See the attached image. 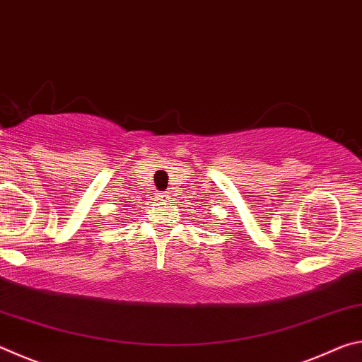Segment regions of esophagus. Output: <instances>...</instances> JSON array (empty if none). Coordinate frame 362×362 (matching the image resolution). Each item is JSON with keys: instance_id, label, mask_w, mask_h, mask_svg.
<instances>
[{"instance_id": "1", "label": "esophagus", "mask_w": 362, "mask_h": 362, "mask_svg": "<svg viewBox=\"0 0 362 362\" xmlns=\"http://www.w3.org/2000/svg\"><path fill=\"white\" fill-rule=\"evenodd\" d=\"M156 196H158V201H164V199H168V193H158Z\"/></svg>"}]
</instances>
